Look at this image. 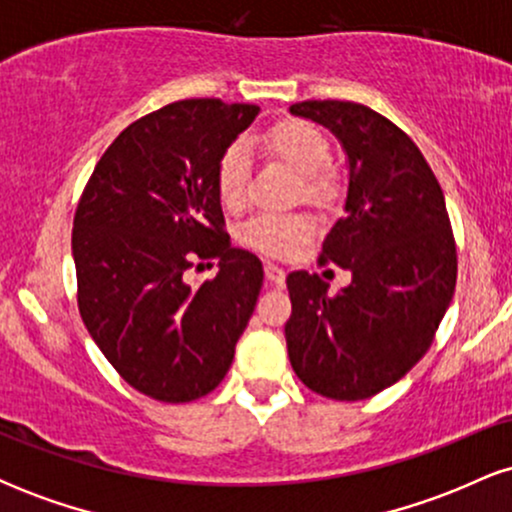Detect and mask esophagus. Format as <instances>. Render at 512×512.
<instances>
[{
	"mask_svg": "<svg viewBox=\"0 0 512 512\" xmlns=\"http://www.w3.org/2000/svg\"><path fill=\"white\" fill-rule=\"evenodd\" d=\"M264 276H267L269 284L281 286L286 281V272L279 267V264H264Z\"/></svg>",
	"mask_w": 512,
	"mask_h": 512,
	"instance_id": "34e87169",
	"label": "esophagus"
}]
</instances>
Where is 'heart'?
<instances>
[{
	"label": "heart",
	"mask_w": 512,
	"mask_h": 512,
	"mask_svg": "<svg viewBox=\"0 0 512 512\" xmlns=\"http://www.w3.org/2000/svg\"><path fill=\"white\" fill-rule=\"evenodd\" d=\"M264 149L276 161L301 175V192L308 202L327 204L337 195V182L325 166L330 163V142L305 120L276 122L262 137ZM216 190L226 209L240 211L250 197V163L245 144H231L216 163ZM313 221L305 214H262L245 223L243 243L269 257H289L310 238Z\"/></svg>",
	"instance_id": "heart-1"
}]
</instances>
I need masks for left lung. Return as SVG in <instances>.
Wrapping results in <instances>:
<instances>
[{
	"label": "left lung",
	"instance_id": "left-lung-1",
	"mask_svg": "<svg viewBox=\"0 0 512 512\" xmlns=\"http://www.w3.org/2000/svg\"><path fill=\"white\" fill-rule=\"evenodd\" d=\"M289 110L330 129L349 158L346 216L320 260L351 272L337 296L317 274L286 276L291 366L317 395L368 399L419 363L452 301L457 250L445 197L419 146L375 110L349 101Z\"/></svg>",
	"mask_w": 512,
	"mask_h": 512
}]
</instances>
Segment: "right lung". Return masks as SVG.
Returning <instances> with one entry per match:
<instances>
[{
    "label": "right lung",
    "mask_w": 512,
    "mask_h": 512,
    "mask_svg": "<svg viewBox=\"0 0 512 512\" xmlns=\"http://www.w3.org/2000/svg\"><path fill=\"white\" fill-rule=\"evenodd\" d=\"M257 113L190 98L139 117L76 207L81 320L117 373L158 402H192L221 383L260 296L262 262L231 248L216 190V163ZM207 259L220 274L195 290L184 272Z\"/></svg>",
    "instance_id": "1"
}]
</instances>
